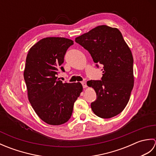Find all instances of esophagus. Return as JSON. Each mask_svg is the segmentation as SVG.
Listing matches in <instances>:
<instances>
[{
  "mask_svg": "<svg viewBox=\"0 0 156 156\" xmlns=\"http://www.w3.org/2000/svg\"><path fill=\"white\" fill-rule=\"evenodd\" d=\"M82 87H83L84 88H86L87 87V82H86V81H82Z\"/></svg>",
  "mask_w": 156,
  "mask_h": 156,
  "instance_id": "34e87169",
  "label": "esophagus"
}]
</instances>
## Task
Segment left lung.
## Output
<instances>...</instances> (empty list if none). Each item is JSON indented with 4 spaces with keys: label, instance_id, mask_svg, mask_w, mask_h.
<instances>
[{
    "label": "left lung",
    "instance_id": "8db88e82",
    "mask_svg": "<svg viewBox=\"0 0 156 156\" xmlns=\"http://www.w3.org/2000/svg\"><path fill=\"white\" fill-rule=\"evenodd\" d=\"M90 53L94 63L103 66L101 80H89L97 93L91 108L98 117H113L127 106L134 85L133 58L120 31L100 25L75 39Z\"/></svg>",
    "mask_w": 156,
    "mask_h": 156
}]
</instances>
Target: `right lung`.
I'll return each instance as SVG.
<instances>
[{"mask_svg": "<svg viewBox=\"0 0 156 156\" xmlns=\"http://www.w3.org/2000/svg\"><path fill=\"white\" fill-rule=\"evenodd\" d=\"M74 44L64 37H46L28 51L24 70L28 99L42 121L52 125L70 119L75 101L83 88L80 82L63 83L57 75L67 49Z\"/></svg>", "mask_w": 156, "mask_h": 156, "instance_id": "1", "label": "right lung"}]
</instances>
